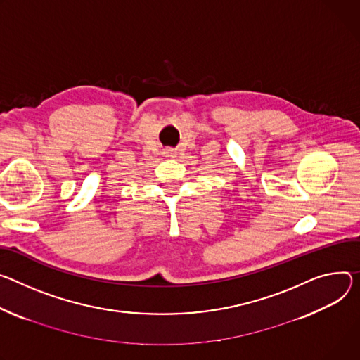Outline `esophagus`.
I'll use <instances>...</instances> for the list:
<instances>
[{
	"instance_id": "obj_1",
	"label": "esophagus",
	"mask_w": 360,
	"mask_h": 360,
	"mask_svg": "<svg viewBox=\"0 0 360 360\" xmlns=\"http://www.w3.org/2000/svg\"><path fill=\"white\" fill-rule=\"evenodd\" d=\"M165 153H167V156H175L176 155V152L174 149H168Z\"/></svg>"
}]
</instances>
